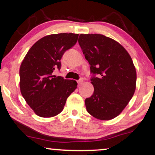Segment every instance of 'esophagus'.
I'll use <instances>...</instances> for the list:
<instances>
[{"label": "esophagus", "instance_id": "obj_1", "mask_svg": "<svg viewBox=\"0 0 155 155\" xmlns=\"http://www.w3.org/2000/svg\"><path fill=\"white\" fill-rule=\"evenodd\" d=\"M82 82H83V80H82V79H80V80H79V81H77V83H78V84H79V85H81V84H82Z\"/></svg>", "mask_w": 155, "mask_h": 155}]
</instances>
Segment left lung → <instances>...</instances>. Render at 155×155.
I'll return each instance as SVG.
<instances>
[{
  "mask_svg": "<svg viewBox=\"0 0 155 155\" xmlns=\"http://www.w3.org/2000/svg\"><path fill=\"white\" fill-rule=\"evenodd\" d=\"M79 44L93 74L90 80L94 92L85 100L87 111L98 120H112L123 111L136 90L132 58L120 43L104 35L81 34Z\"/></svg>",
  "mask_w": 155,
  "mask_h": 155,
  "instance_id": "left-lung-1",
  "label": "left lung"
}]
</instances>
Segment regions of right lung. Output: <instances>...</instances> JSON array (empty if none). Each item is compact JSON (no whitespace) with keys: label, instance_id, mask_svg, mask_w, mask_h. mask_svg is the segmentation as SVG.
<instances>
[{"label":"right lung","instance_id":"add662e5","mask_svg":"<svg viewBox=\"0 0 155 155\" xmlns=\"http://www.w3.org/2000/svg\"><path fill=\"white\" fill-rule=\"evenodd\" d=\"M79 34L46 35L32 46L19 68V87L27 104L41 117H52L63 111L68 96L77 87L74 80L53 75L60 69L65 51L75 45Z\"/></svg>","mask_w":155,"mask_h":155}]
</instances>
